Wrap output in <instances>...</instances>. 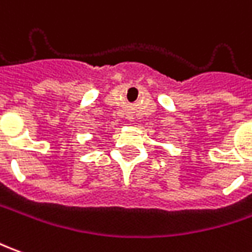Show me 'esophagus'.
<instances>
[{"label": "esophagus", "instance_id": "34e87169", "mask_svg": "<svg viewBox=\"0 0 252 252\" xmlns=\"http://www.w3.org/2000/svg\"><path fill=\"white\" fill-rule=\"evenodd\" d=\"M133 119V116L132 114H128V120H132Z\"/></svg>", "mask_w": 252, "mask_h": 252}]
</instances>
